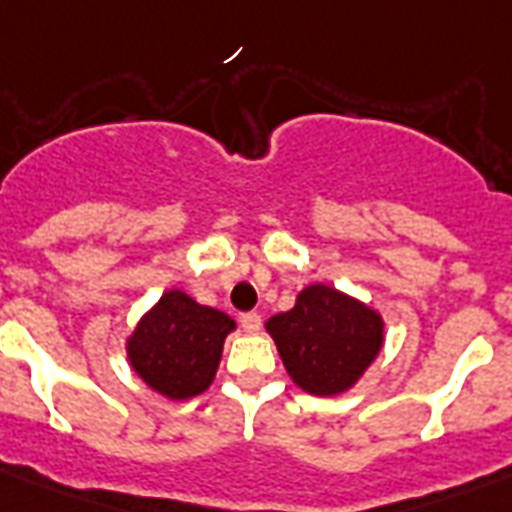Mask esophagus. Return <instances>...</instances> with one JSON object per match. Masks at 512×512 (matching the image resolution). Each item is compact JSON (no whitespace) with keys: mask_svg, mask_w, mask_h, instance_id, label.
Masks as SVG:
<instances>
[{"mask_svg":"<svg viewBox=\"0 0 512 512\" xmlns=\"http://www.w3.org/2000/svg\"><path fill=\"white\" fill-rule=\"evenodd\" d=\"M239 321H241V327H244V332L255 335L257 329H260V324H263V316H260V313H255V311H249V313H241Z\"/></svg>","mask_w":512,"mask_h":512,"instance_id":"esophagus-1","label":"esophagus"}]
</instances>
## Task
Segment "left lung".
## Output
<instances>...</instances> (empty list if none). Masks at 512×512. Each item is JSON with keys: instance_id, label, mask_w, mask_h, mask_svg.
<instances>
[{"instance_id": "1", "label": "left lung", "mask_w": 512, "mask_h": 512, "mask_svg": "<svg viewBox=\"0 0 512 512\" xmlns=\"http://www.w3.org/2000/svg\"><path fill=\"white\" fill-rule=\"evenodd\" d=\"M279 356L295 385L313 396L353 388L382 348V316L327 284L305 287L295 308L268 319Z\"/></svg>"}]
</instances>
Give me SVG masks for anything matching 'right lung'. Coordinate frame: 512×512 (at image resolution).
Segmentation results:
<instances>
[{"label":"right lung","instance_id":"right-lung-1","mask_svg":"<svg viewBox=\"0 0 512 512\" xmlns=\"http://www.w3.org/2000/svg\"><path fill=\"white\" fill-rule=\"evenodd\" d=\"M233 329L231 316L170 289L138 321L127 340V358L148 388L185 401L212 385L223 342Z\"/></svg>","mask_w":512,"mask_h":512}]
</instances>
